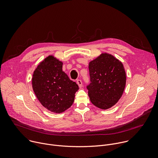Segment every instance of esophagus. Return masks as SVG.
Listing matches in <instances>:
<instances>
[{
	"label": "esophagus",
	"mask_w": 158,
	"mask_h": 158,
	"mask_svg": "<svg viewBox=\"0 0 158 158\" xmlns=\"http://www.w3.org/2000/svg\"><path fill=\"white\" fill-rule=\"evenodd\" d=\"M77 84H78V85L79 86L80 88H81L82 86V81H81V80H77Z\"/></svg>",
	"instance_id": "34e87169"
}]
</instances>
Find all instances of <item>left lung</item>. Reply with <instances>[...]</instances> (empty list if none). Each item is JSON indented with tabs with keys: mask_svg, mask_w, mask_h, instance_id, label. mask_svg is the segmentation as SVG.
Returning a JSON list of instances; mask_svg holds the SVG:
<instances>
[{
	"mask_svg": "<svg viewBox=\"0 0 158 158\" xmlns=\"http://www.w3.org/2000/svg\"><path fill=\"white\" fill-rule=\"evenodd\" d=\"M90 83L86 86L91 102L106 110L121 97L127 77L122 63L114 56L102 53L89 64Z\"/></svg>",
	"mask_w": 158,
	"mask_h": 158,
	"instance_id": "obj_1",
	"label": "left lung"
}]
</instances>
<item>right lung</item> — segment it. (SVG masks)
I'll list each match as a JSON object with an SVG mask.
<instances>
[{
	"label": "right lung",
	"mask_w": 158,
	"mask_h": 158,
	"mask_svg": "<svg viewBox=\"0 0 158 158\" xmlns=\"http://www.w3.org/2000/svg\"><path fill=\"white\" fill-rule=\"evenodd\" d=\"M63 63L52 55L40 62L32 77V88L41 104L48 110L60 113L69 108L79 89L62 71Z\"/></svg>",
	"instance_id": "obj_1"
}]
</instances>
